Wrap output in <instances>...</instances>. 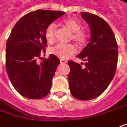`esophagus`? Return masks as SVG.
Instances as JSON below:
<instances>
[{"label": "esophagus", "mask_w": 127, "mask_h": 127, "mask_svg": "<svg viewBox=\"0 0 127 127\" xmlns=\"http://www.w3.org/2000/svg\"><path fill=\"white\" fill-rule=\"evenodd\" d=\"M67 63V61L66 60H64V59H61L60 60V63L61 64H66Z\"/></svg>", "instance_id": "1"}]
</instances>
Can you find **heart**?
Masks as SVG:
<instances>
[{
  "mask_svg": "<svg viewBox=\"0 0 127 127\" xmlns=\"http://www.w3.org/2000/svg\"><path fill=\"white\" fill-rule=\"evenodd\" d=\"M63 25L68 31L71 32L70 39L76 44L79 47L85 45L88 39V34L85 31H82L81 24L75 19H67L63 22ZM56 26L54 24H49L46 27L44 32L46 40L49 44H52L56 39ZM50 53L61 59H67L74 55L76 49L72 44H57L50 49Z\"/></svg>",
  "mask_w": 127,
  "mask_h": 127,
  "instance_id": "obj_1",
  "label": "heart"
}]
</instances>
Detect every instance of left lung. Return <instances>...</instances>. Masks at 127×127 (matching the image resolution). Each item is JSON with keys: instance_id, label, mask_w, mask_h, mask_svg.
<instances>
[{"instance_id": "obj_1", "label": "left lung", "mask_w": 127, "mask_h": 127, "mask_svg": "<svg viewBox=\"0 0 127 127\" xmlns=\"http://www.w3.org/2000/svg\"><path fill=\"white\" fill-rule=\"evenodd\" d=\"M90 26L91 37L88 44L78 56L85 61V67L68 61V76L71 95L80 100H91L101 95L113 78L118 64V47L114 33L100 16L81 12Z\"/></svg>"}]
</instances>
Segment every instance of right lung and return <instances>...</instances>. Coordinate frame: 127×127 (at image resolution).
<instances>
[{
    "instance_id": "obj_1",
    "label": "right lung",
    "mask_w": 127,
    "mask_h": 127,
    "mask_svg": "<svg viewBox=\"0 0 127 127\" xmlns=\"http://www.w3.org/2000/svg\"><path fill=\"white\" fill-rule=\"evenodd\" d=\"M64 14L39 9L24 15L13 28L6 44V70L14 88L23 96L39 99L50 92L60 60L53 54L39 64L37 59L47 46L46 28Z\"/></svg>"
}]
</instances>
